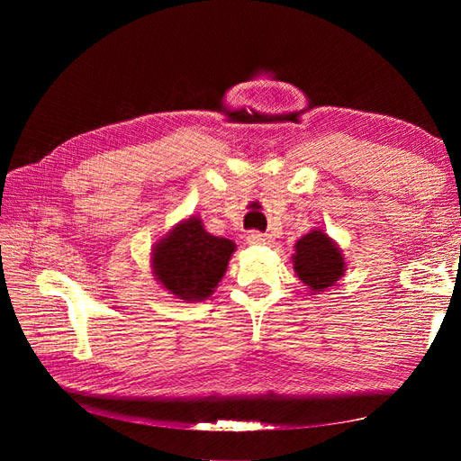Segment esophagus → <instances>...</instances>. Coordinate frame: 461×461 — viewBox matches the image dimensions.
<instances>
[{"instance_id": "1", "label": "esophagus", "mask_w": 461, "mask_h": 461, "mask_svg": "<svg viewBox=\"0 0 461 461\" xmlns=\"http://www.w3.org/2000/svg\"><path fill=\"white\" fill-rule=\"evenodd\" d=\"M246 240H248V244L261 246V244H269L271 242V236L269 234H263V232H258V230H252V232H248Z\"/></svg>"}]
</instances>
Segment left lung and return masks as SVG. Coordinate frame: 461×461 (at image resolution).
<instances>
[{
	"instance_id": "1",
	"label": "left lung",
	"mask_w": 461,
	"mask_h": 461,
	"mask_svg": "<svg viewBox=\"0 0 461 461\" xmlns=\"http://www.w3.org/2000/svg\"><path fill=\"white\" fill-rule=\"evenodd\" d=\"M292 256L294 271L300 281L313 292L332 286L346 271L342 249L323 230L313 229L296 242Z\"/></svg>"
}]
</instances>
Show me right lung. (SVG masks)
<instances>
[{"instance_id":"add662e5","label":"right lung","mask_w":461,"mask_h":461,"mask_svg":"<svg viewBox=\"0 0 461 461\" xmlns=\"http://www.w3.org/2000/svg\"><path fill=\"white\" fill-rule=\"evenodd\" d=\"M236 244L209 234L200 217L180 221L151 249L156 281L178 300L200 302L215 292Z\"/></svg>"}]
</instances>
